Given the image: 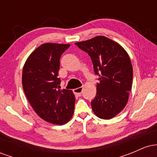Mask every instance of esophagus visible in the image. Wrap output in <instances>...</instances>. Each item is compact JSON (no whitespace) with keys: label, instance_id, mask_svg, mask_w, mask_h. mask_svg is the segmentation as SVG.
I'll return each instance as SVG.
<instances>
[{"label":"esophagus","instance_id":"obj_1","mask_svg":"<svg viewBox=\"0 0 157 157\" xmlns=\"http://www.w3.org/2000/svg\"><path fill=\"white\" fill-rule=\"evenodd\" d=\"M82 89H83V88L82 87L77 88V89H74V93H75L77 96H81V94H82Z\"/></svg>","mask_w":157,"mask_h":157}]
</instances>
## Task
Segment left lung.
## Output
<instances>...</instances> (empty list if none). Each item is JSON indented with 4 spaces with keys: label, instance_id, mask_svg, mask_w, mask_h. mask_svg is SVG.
Wrapping results in <instances>:
<instances>
[{
    "label": "left lung",
    "instance_id": "1",
    "mask_svg": "<svg viewBox=\"0 0 157 157\" xmlns=\"http://www.w3.org/2000/svg\"><path fill=\"white\" fill-rule=\"evenodd\" d=\"M91 57L98 75L97 95L91 102L98 117L109 120L125 108L133 80V68L125 50L112 40L97 36L75 44Z\"/></svg>",
    "mask_w": 157,
    "mask_h": 157
}]
</instances>
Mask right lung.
<instances>
[{"label": "right lung", "mask_w": 157, "mask_h": 157, "mask_svg": "<svg viewBox=\"0 0 157 157\" xmlns=\"http://www.w3.org/2000/svg\"><path fill=\"white\" fill-rule=\"evenodd\" d=\"M69 44H42L27 58L22 84L30 105L40 117L63 125L72 117L75 97L72 91L60 90V58Z\"/></svg>", "instance_id": "obj_1"}]
</instances>
